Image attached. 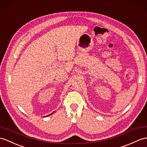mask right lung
<instances>
[{"instance_id":"obj_1","label":"right lung","mask_w":147,"mask_h":147,"mask_svg":"<svg viewBox=\"0 0 147 147\" xmlns=\"http://www.w3.org/2000/svg\"><path fill=\"white\" fill-rule=\"evenodd\" d=\"M54 113V112H53ZM53 113H51V114H50V115H47V116H49V115H52ZM47 116H46V117H47Z\"/></svg>"}]
</instances>
